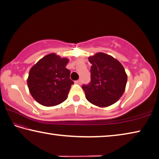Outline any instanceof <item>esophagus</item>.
<instances>
[{
    "instance_id": "obj_1",
    "label": "esophagus",
    "mask_w": 159,
    "mask_h": 159,
    "mask_svg": "<svg viewBox=\"0 0 159 159\" xmlns=\"http://www.w3.org/2000/svg\"><path fill=\"white\" fill-rule=\"evenodd\" d=\"M75 83H77V84H80L82 83V80H77V81H75Z\"/></svg>"
}]
</instances>
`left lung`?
<instances>
[{
	"mask_svg": "<svg viewBox=\"0 0 159 159\" xmlns=\"http://www.w3.org/2000/svg\"><path fill=\"white\" fill-rule=\"evenodd\" d=\"M91 63V82L83 84L86 98L98 107H107L121 98L125 91L127 75L121 63L112 56L97 53L89 57Z\"/></svg>",
	"mask_w": 159,
	"mask_h": 159,
	"instance_id": "8db88e82",
	"label": "left lung"
}]
</instances>
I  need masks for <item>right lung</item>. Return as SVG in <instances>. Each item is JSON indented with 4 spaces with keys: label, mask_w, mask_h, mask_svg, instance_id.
Segmentation results:
<instances>
[{
    "label": "right lung",
    "mask_w": 159,
    "mask_h": 159,
    "mask_svg": "<svg viewBox=\"0 0 159 159\" xmlns=\"http://www.w3.org/2000/svg\"><path fill=\"white\" fill-rule=\"evenodd\" d=\"M66 58L54 54L46 55L30 68L27 80L33 98L44 106H54L68 98L71 85L70 71L66 68Z\"/></svg>",
    "instance_id": "obj_1"
}]
</instances>
